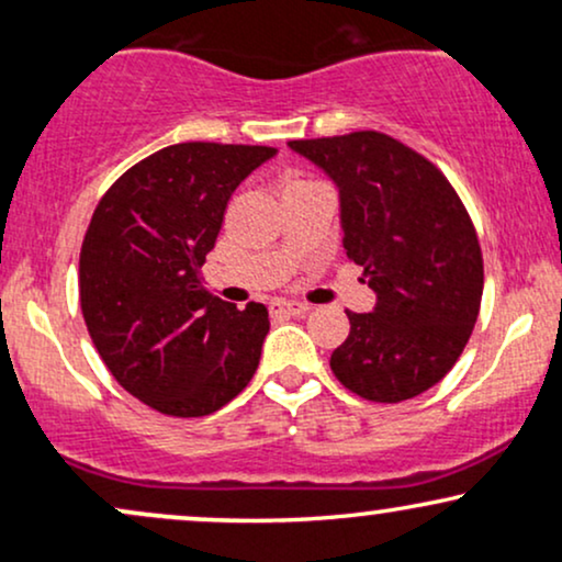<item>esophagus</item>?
Instances as JSON below:
<instances>
[{
	"instance_id": "obj_1",
	"label": "esophagus",
	"mask_w": 562,
	"mask_h": 562,
	"mask_svg": "<svg viewBox=\"0 0 562 562\" xmlns=\"http://www.w3.org/2000/svg\"><path fill=\"white\" fill-rule=\"evenodd\" d=\"M306 312H308L306 303H299V301H274L272 303V314H277V317H303Z\"/></svg>"
}]
</instances>
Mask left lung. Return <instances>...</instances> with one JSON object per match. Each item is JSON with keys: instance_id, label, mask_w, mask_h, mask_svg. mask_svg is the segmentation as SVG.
Returning a JSON list of instances; mask_svg holds the SVG:
<instances>
[{"instance_id": "left-lung-1", "label": "left lung", "mask_w": 562, "mask_h": 562, "mask_svg": "<svg viewBox=\"0 0 562 562\" xmlns=\"http://www.w3.org/2000/svg\"><path fill=\"white\" fill-rule=\"evenodd\" d=\"M288 145L338 187L346 256L378 295L370 314L346 312L335 378L380 404L420 396L454 367L479 319L483 259L465 205L428 158L389 134Z\"/></svg>"}]
</instances>
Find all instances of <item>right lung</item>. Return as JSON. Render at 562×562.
<instances>
[{
  "label": "right lung",
  "mask_w": 562,
  "mask_h": 562,
  "mask_svg": "<svg viewBox=\"0 0 562 562\" xmlns=\"http://www.w3.org/2000/svg\"><path fill=\"white\" fill-rule=\"evenodd\" d=\"M274 153L182 142L121 173L97 203L79 259L83 322L111 375L164 415L222 409L259 367L267 306L216 299L200 267L232 192Z\"/></svg>",
  "instance_id": "right-lung-1"
}]
</instances>
